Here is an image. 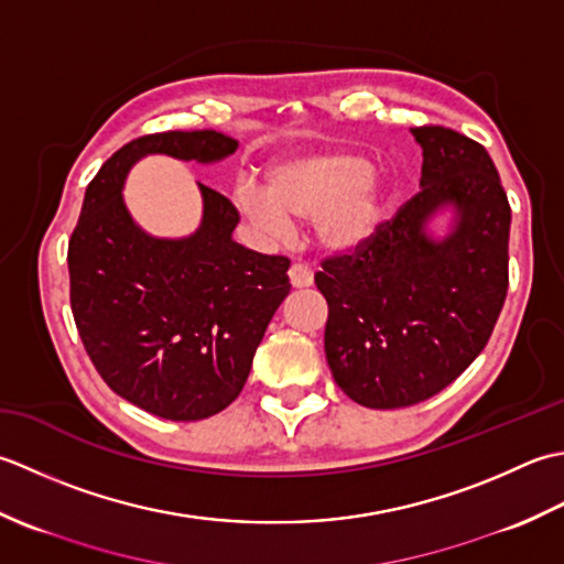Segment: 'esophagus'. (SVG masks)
I'll return each instance as SVG.
<instances>
[{"mask_svg":"<svg viewBox=\"0 0 564 564\" xmlns=\"http://www.w3.org/2000/svg\"><path fill=\"white\" fill-rule=\"evenodd\" d=\"M290 282H292L294 290H304V286H312L314 272L308 270L306 265H302V262H294V265L290 268Z\"/></svg>","mask_w":564,"mask_h":564,"instance_id":"obj_1","label":"esophagus"}]
</instances>
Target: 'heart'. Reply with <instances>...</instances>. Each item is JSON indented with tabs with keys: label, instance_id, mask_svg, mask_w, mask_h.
Instances as JSON below:
<instances>
[{
	"label": "heart",
	"instance_id": "b5f03b06",
	"mask_svg": "<svg viewBox=\"0 0 564 564\" xmlns=\"http://www.w3.org/2000/svg\"><path fill=\"white\" fill-rule=\"evenodd\" d=\"M384 180L365 158L328 151L278 165L265 192L240 187L236 206L260 231L280 236L290 221H316V238L328 252H355L370 243L382 224Z\"/></svg>",
	"mask_w": 564,
	"mask_h": 564
}]
</instances>
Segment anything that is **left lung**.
<instances>
[{
	"instance_id": "1",
	"label": "left lung",
	"mask_w": 564,
	"mask_h": 564,
	"mask_svg": "<svg viewBox=\"0 0 564 564\" xmlns=\"http://www.w3.org/2000/svg\"><path fill=\"white\" fill-rule=\"evenodd\" d=\"M423 148L421 192L370 243L326 258V360L336 384L367 409L438 394L485 350L509 290L511 206L485 145L445 126L411 129ZM445 208L443 239L427 224Z\"/></svg>"
}]
</instances>
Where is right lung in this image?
Returning a JSON list of instances; mask_svg holds the SVG:
<instances>
[{"label": "right lung", "mask_w": 564, "mask_h": 564, "mask_svg": "<svg viewBox=\"0 0 564 564\" xmlns=\"http://www.w3.org/2000/svg\"><path fill=\"white\" fill-rule=\"evenodd\" d=\"M236 148L212 129L126 143L87 185L67 246L73 316L89 360L119 397L167 421L209 419L240 394L292 290L290 260L236 243V206L209 187L199 185L202 224L185 238L145 234L121 189L145 155L216 163Z\"/></svg>", "instance_id": "right-lung-1"}]
</instances>
